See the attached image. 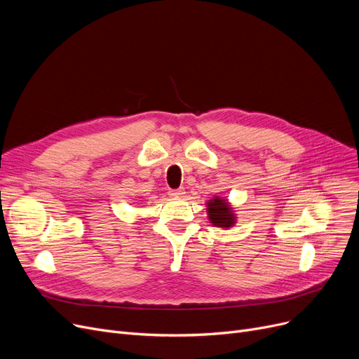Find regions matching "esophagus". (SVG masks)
<instances>
[{"mask_svg":"<svg viewBox=\"0 0 359 359\" xmlns=\"http://www.w3.org/2000/svg\"><path fill=\"white\" fill-rule=\"evenodd\" d=\"M172 198H182L184 195V191L183 189H176V191H170L168 194Z\"/></svg>","mask_w":359,"mask_h":359,"instance_id":"esophagus-1","label":"esophagus"}]
</instances>
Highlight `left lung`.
Wrapping results in <instances>:
<instances>
[{"instance_id":"obj_1","label":"left lung","mask_w":359,"mask_h":359,"mask_svg":"<svg viewBox=\"0 0 359 359\" xmlns=\"http://www.w3.org/2000/svg\"><path fill=\"white\" fill-rule=\"evenodd\" d=\"M206 205V214H208L210 222L214 227L230 229L237 222V215L234 212L233 205L224 196H214Z\"/></svg>"}]
</instances>
